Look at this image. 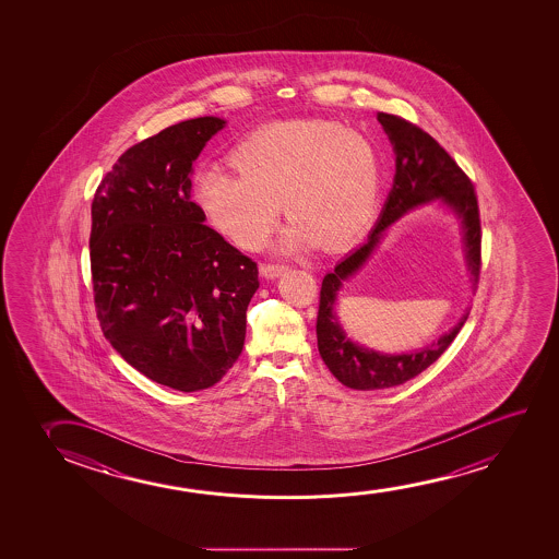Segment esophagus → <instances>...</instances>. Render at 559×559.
Masks as SVG:
<instances>
[{
  "mask_svg": "<svg viewBox=\"0 0 559 559\" xmlns=\"http://www.w3.org/2000/svg\"><path fill=\"white\" fill-rule=\"evenodd\" d=\"M286 269L288 267H286V265H281V263H263L260 271L261 275L265 276V278H276V276L283 275Z\"/></svg>",
  "mask_w": 559,
  "mask_h": 559,
  "instance_id": "34e87169",
  "label": "esophagus"
}]
</instances>
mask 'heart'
Returning <instances> with one entry per match:
<instances>
[{
	"label": "heart",
	"mask_w": 559,
	"mask_h": 559,
	"mask_svg": "<svg viewBox=\"0 0 559 559\" xmlns=\"http://www.w3.org/2000/svg\"><path fill=\"white\" fill-rule=\"evenodd\" d=\"M231 174L200 171L192 197L207 223L245 250H260L281 204L290 225L278 248L298 252L321 240L344 246L367 225L380 189V158L360 131L329 118L271 123L240 139Z\"/></svg>",
	"instance_id": "heart-1"
}]
</instances>
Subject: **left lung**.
<instances>
[{"instance_id": "left-lung-1", "label": "left lung", "mask_w": 559, "mask_h": 559, "mask_svg": "<svg viewBox=\"0 0 559 559\" xmlns=\"http://www.w3.org/2000/svg\"><path fill=\"white\" fill-rule=\"evenodd\" d=\"M378 122L390 138L395 151L393 189L383 204L382 215L367 242L340 261L334 271L322 278L319 314H317V344L324 365L336 376L337 382L352 390L372 391L395 388L413 380L433 365L452 344L466 322L467 313L459 324L420 352L388 355L353 344L334 313L337 292L370 258L380 238L391 223L413 207L441 200L459 215L466 246L469 273L477 283L481 271V219L477 194L469 177L452 160L451 154L416 123L395 115L378 112Z\"/></svg>"}]
</instances>
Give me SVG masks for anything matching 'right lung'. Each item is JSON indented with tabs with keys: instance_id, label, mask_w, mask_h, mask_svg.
Listing matches in <instances>:
<instances>
[{
	"instance_id": "right-lung-1",
	"label": "right lung",
	"mask_w": 559,
	"mask_h": 559,
	"mask_svg": "<svg viewBox=\"0 0 559 559\" xmlns=\"http://www.w3.org/2000/svg\"><path fill=\"white\" fill-rule=\"evenodd\" d=\"M225 120L204 116L130 146L92 202L93 299L100 330L141 374L171 390H206L246 337L258 263L204 225L192 162Z\"/></svg>"
}]
</instances>
